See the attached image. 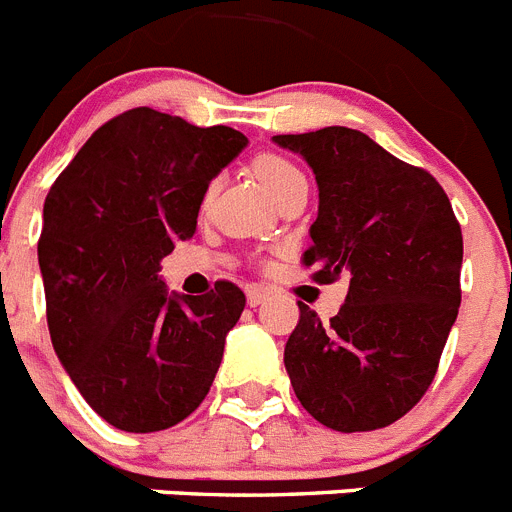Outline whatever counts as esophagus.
Segmentation results:
<instances>
[{"label":"esophagus","instance_id":"obj_1","mask_svg":"<svg viewBox=\"0 0 512 512\" xmlns=\"http://www.w3.org/2000/svg\"><path fill=\"white\" fill-rule=\"evenodd\" d=\"M246 297H248V305L259 307V305H264L266 297H269V292H266L264 287H248Z\"/></svg>","mask_w":512,"mask_h":512}]
</instances>
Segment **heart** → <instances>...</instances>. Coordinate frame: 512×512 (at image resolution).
<instances>
[{
  "mask_svg": "<svg viewBox=\"0 0 512 512\" xmlns=\"http://www.w3.org/2000/svg\"><path fill=\"white\" fill-rule=\"evenodd\" d=\"M253 174L259 176V182L264 184L274 197H277L289 182H295V179H300L302 176L300 169H297L292 161L277 156V153H264V156L256 158V161H253ZM210 194H212V184L207 187V197H210Z\"/></svg>",
  "mask_w": 512,
  "mask_h": 512,
  "instance_id": "b5f03b06",
  "label": "heart"
}]
</instances>
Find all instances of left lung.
Here are the masks:
<instances>
[{"instance_id":"8db88e82","label":"left lung","mask_w":512,"mask_h":512,"mask_svg":"<svg viewBox=\"0 0 512 512\" xmlns=\"http://www.w3.org/2000/svg\"><path fill=\"white\" fill-rule=\"evenodd\" d=\"M318 182V220L302 261L312 279H348L330 323L300 305L284 366L302 408L333 431H377L418 405L436 377L461 305L464 241L425 169L359 130L274 135Z\"/></svg>"}]
</instances>
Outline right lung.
<instances>
[{
  "mask_svg": "<svg viewBox=\"0 0 512 512\" xmlns=\"http://www.w3.org/2000/svg\"><path fill=\"white\" fill-rule=\"evenodd\" d=\"M246 143L225 125L135 107L94 130L45 197L38 264L53 348L120 431L171 428L210 392L246 295L233 282L169 295L158 271Z\"/></svg>",
  "mask_w": 512,
  "mask_h": 512,
  "instance_id": "1",
  "label": "right lung"
}]
</instances>
